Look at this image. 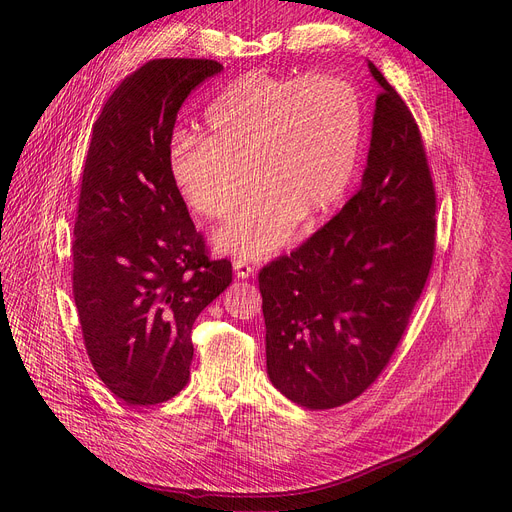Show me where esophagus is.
Masks as SVG:
<instances>
[{
	"label": "esophagus",
	"mask_w": 512,
	"mask_h": 512,
	"mask_svg": "<svg viewBox=\"0 0 512 512\" xmlns=\"http://www.w3.org/2000/svg\"><path fill=\"white\" fill-rule=\"evenodd\" d=\"M233 269H235V275H237L239 279H249V277L253 275V271H255L247 261H241V259H235V261H233Z\"/></svg>",
	"instance_id": "obj_1"
}]
</instances>
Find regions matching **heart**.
Wrapping results in <instances>:
<instances>
[{"mask_svg": "<svg viewBox=\"0 0 512 512\" xmlns=\"http://www.w3.org/2000/svg\"><path fill=\"white\" fill-rule=\"evenodd\" d=\"M206 137L178 131L168 168L182 200L223 221L214 247L257 261L277 251L296 223L314 225L346 194L362 150L356 89L338 77H271L249 72L204 113ZM250 182H246V178Z\"/></svg>", "mask_w": 512, "mask_h": 512, "instance_id": "obj_1", "label": "heart"}]
</instances>
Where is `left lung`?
I'll return each instance as SVG.
<instances>
[{
  "mask_svg": "<svg viewBox=\"0 0 512 512\" xmlns=\"http://www.w3.org/2000/svg\"><path fill=\"white\" fill-rule=\"evenodd\" d=\"M367 66L381 93L358 192L259 273L269 381L306 409L348 403L379 377L433 259L435 190L417 123Z\"/></svg>",
  "mask_w": 512,
  "mask_h": 512,
  "instance_id": "1",
  "label": "left lung"
}]
</instances>
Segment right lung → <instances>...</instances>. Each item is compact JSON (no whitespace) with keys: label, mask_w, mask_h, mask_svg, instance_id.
<instances>
[{"label":"right lung","mask_w":512,"mask_h":512,"mask_svg":"<svg viewBox=\"0 0 512 512\" xmlns=\"http://www.w3.org/2000/svg\"><path fill=\"white\" fill-rule=\"evenodd\" d=\"M223 64L162 58L109 97L93 125L72 243V291L89 358L127 405H156L190 379L198 314L233 281L210 261L168 168L186 97Z\"/></svg>","instance_id":"right-lung-1"}]
</instances>
